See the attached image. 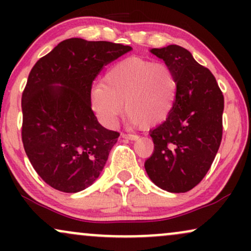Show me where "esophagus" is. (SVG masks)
I'll list each match as a JSON object with an SVG mask.
<instances>
[{"label":"esophagus","mask_w":251,"mask_h":251,"mask_svg":"<svg viewBox=\"0 0 251 251\" xmlns=\"http://www.w3.org/2000/svg\"><path fill=\"white\" fill-rule=\"evenodd\" d=\"M122 137L125 138V139H129V140L138 139V135L137 134H132V133H123Z\"/></svg>","instance_id":"obj_1"}]
</instances>
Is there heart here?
<instances>
[{
    "instance_id": "1",
    "label": "heart",
    "mask_w": 251,
    "mask_h": 251,
    "mask_svg": "<svg viewBox=\"0 0 251 251\" xmlns=\"http://www.w3.org/2000/svg\"><path fill=\"white\" fill-rule=\"evenodd\" d=\"M177 92L178 82L170 66L127 57L106 72L102 82L92 91L91 102L106 125L116 123L125 106L126 117L132 124L154 127L171 114Z\"/></svg>"
}]
</instances>
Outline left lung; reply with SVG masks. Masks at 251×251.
<instances>
[{
  "mask_svg": "<svg viewBox=\"0 0 251 251\" xmlns=\"http://www.w3.org/2000/svg\"><path fill=\"white\" fill-rule=\"evenodd\" d=\"M174 71L177 99L168 119L151 131L154 151L145 170L160 189L186 192L208 174L223 134L224 97L214 74L177 45L153 48Z\"/></svg>",
  "mask_w": 251,
  "mask_h": 251,
  "instance_id": "1",
  "label": "left lung"
}]
</instances>
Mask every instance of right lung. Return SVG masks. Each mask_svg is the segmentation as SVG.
<instances>
[{"label": "right lung", "mask_w": 251, "mask_h": 251, "mask_svg": "<svg viewBox=\"0 0 251 251\" xmlns=\"http://www.w3.org/2000/svg\"><path fill=\"white\" fill-rule=\"evenodd\" d=\"M131 50L73 37L31 68L22 93V143L37 175L51 188L79 192L102 171L119 132L98 123L92 83L103 66ZM56 83L63 86H52Z\"/></svg>", "instance_id": "obj_1"}]
</instances>
